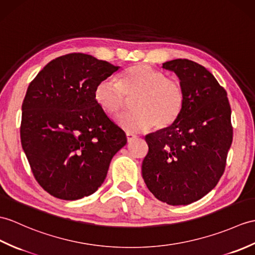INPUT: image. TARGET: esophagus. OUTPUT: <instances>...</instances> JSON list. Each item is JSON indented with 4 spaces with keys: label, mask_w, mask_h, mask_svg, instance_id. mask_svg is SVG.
Masks as SVG:
<instances>
[{
    "label": "esophagus",
    "mask_w": 255,
    "mask_h": 255,
    "mask_svg": "<svg viewBox=\"0 0 255 255\" xmlns=\"http://www.w3.org/2000/svg\"><path fill=\"white\" fill-rule=\"evenodd\" d=\"M126 137H127V141H128V142H131L133 139L137 138V135L132 134V133H127Z\"/></svg>",
    "instance_id": "obj_1"
}]
</instances>
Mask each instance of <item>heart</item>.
I'll return each mask as SVG.
<instances>
[{
  "label": "heart",
  "instance_id": "b5f03b06",
  "mask_svg": "<svg viewBox=\"0 0 255 255\" xmlns=\"http://www.w3.org/2000/svg\"><path fill=\"white\" fill-rule=\"evenodd\" d=\"M94 100L106 114L117 115L132 99L129 113L116 120L129 133L170 127L178 121L185 106V90L177 79L147 64H138L124 72L118 82L106 78L94 88Z\"/></svg>",
  "mask_w": 255,
  "mask_h": 255
}]
</instances>
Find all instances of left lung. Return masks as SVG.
Instances as JSON below:
<instances>
[{"label":"left lung","mask_w":255,"mask_h":255,"mask_svg":"<svg viewBox=\"0 0 255 255\" xmlns=\"http://www.w3.org/2000/svg\"><path fill=\"white\" fill-rule=\"evenodd\" d=\"M163 68L178 76L185 106L174 125L145 137L142 177L157 200L188 205L208 194L224 174L233 142L232 109L226 90L202 65L178 58Z\"/></svg>","instance_id":"obj_1"}]
</instances>
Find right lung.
Returning <instances> with one entry per match:
<instances>
[{"label":"right lung","instance_id":"right-lung-1","mask_svg":"<svg viewBox=\"0 0 255 255\" xmlns=\"http://www.w3.org/2000/svg\"><path fill=\"white\" fill-rule=\"evenodd\" d=\"M118 66L84 53L55 58L35 76L22 102L20 139L35 180L53 197L96 192L126 133L94 100L99 81Z\"/></svg>","mask_w":255,"mask_h":255}]
</instances>
